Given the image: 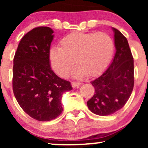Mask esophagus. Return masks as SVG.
I'll use <instances>...</instances> for the list:
<instances>
[{"label": "esophagus", "instance_id": "obj_1", "mask_svg": "<svg viewBox=\"0 0 148 148\" xmlns=\"http://www.w3.org/2000/svg\"><path fill=\"white\" fill-rule=\"evenodd\" d=\"M80 85H81V84H80V83H79V82H72V86L73 88L79 87Z\"/></svg>", "mask_w": 148, "mask_h": 148}]
</instances>
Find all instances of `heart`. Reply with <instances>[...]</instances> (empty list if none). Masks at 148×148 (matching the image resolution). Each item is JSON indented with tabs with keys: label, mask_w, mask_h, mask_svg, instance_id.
<instances>
[{
	"label": "heart",
	"mask_w": 148,
	"mask_h": 148,
	"mask_svg": "<svg viewBox=\"0 0 148 148\" xmlns=\"http://www.w3.org/2000/svg\"><path fill=\"white\" fill-rule=\"evenodd\" d=\"M59 45L51 49L49 58L53 70L62 77L67 76L74 60L78 66L72 73L74 77L99 75L109 63L115 48L113 38L103 32L72 33Z\"/></svg>",
	"instance_id": "b5f03b06"
}]
</instances>
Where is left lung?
<instances>
[{
    "label": "left lung",
    "instance_id": "left-lung-1",
    "mask_svg": "<svg viewBox=\"0 0 148 148\" xmlns=\"http://www.w3.org/2000/svg\"><path fill=\"white\" fill-rule=\"evenodd\" d=\"M116 52L99 77L91 81L95 94L87 102L95 114L108 115L121 109L130 97L134 85V58L127 38L113 28Z\"/></svg>",
    "mask_w": 148,
    "mask_h": 148
}]
</instances>
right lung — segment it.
Wrapping results in <instances>:
<instances>
[{"label":"right lung","mask_w":148,"mask_h":148,"mask_svg":"<svg viewBox=\"0 0 148 148\" xmlns=\"http://www.w3.org/2000/svg\"><path fill=\"white\" fill-rule=\"evenodd\" d=\"M49 27L33 28L22 37L14 57L12 88L19 106L38 121H50L62 111L63 92L72 90L50 67L49 52L53 38Z\"/></svg>","instance_id":"obj_1"}]
</instances>
